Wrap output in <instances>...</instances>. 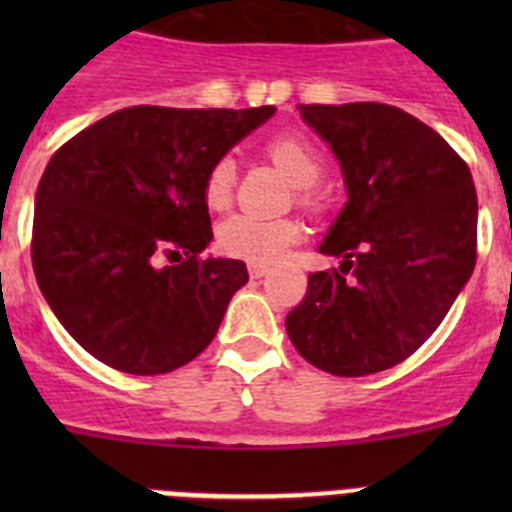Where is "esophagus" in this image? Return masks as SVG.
<instances>
[{"label":"esophagus","mask_w":512,"mask_h":512,"mask_svg":"<svg viewBox=\"0 0 512 512\" xmlns=\"http://www.w3.org/2000/svg\"><path fill=\"white\" fill-rule=\"evenodd\" d=\"M248 274H251V279H261L269 274V266L266 264H248Z\"/></svg>","instance_id":"obj_1"}]
</instances>
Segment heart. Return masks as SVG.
<instances>
[{
	"label": "heart",
	"instance_id": "b5f03b06",
	"mask_svg": "<svg viewBox=\"0 0 512 512\" xmlns=\"http://www.w3.org/2000/svg\"><path fill=\"white\" fill-rule=\"evenodd\" d=\"M266 153L284 174L297 184V200L305 207L320 205V192L315 189V182L323 174V156L305 135L287 133L277 135L269 140ZM235 179H238V166L233 156H220L210 166L205 176V202L212 210H225L233 202ZM302 225L295 217H264L230 215L220 230H217V246L223 253L235 256V259L251 261V264H271L282 259L287 248L300 241Z\"/></svg>",
	"mask_w": 512,
	"mask_h": 512
}]
</instances>
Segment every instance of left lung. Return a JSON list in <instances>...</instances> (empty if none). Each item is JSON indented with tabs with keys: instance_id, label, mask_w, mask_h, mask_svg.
<instances>
[{
	"instance_id": "8db88e82",
	"label": "left lung",
	"mask_w": 512,
	"mask_h": 512,
	"mask_svg": "<svg viewBox=\"0 0 512 512\" xmlns=\"http://www.w3.org/2000/svg\"><path fill=\"white\" fill-rule=\"evenodd\" d=\"M300 115L341 161L348 202L320 243L341 271L310 274L289 341L336 377L384 372L431 338L472 277V171L392 104H300Z\"/></svg>"
}]
</instances>
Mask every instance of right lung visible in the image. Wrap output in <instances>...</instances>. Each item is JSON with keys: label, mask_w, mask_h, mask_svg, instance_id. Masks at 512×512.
Wrapping results in <instances>:
<instances>
[{"label": "right lung", "mask_w": 512, "mask_h": 512, "mask_svg": "<svg viewBox=\"0 0 512 512\" xmlns=\"http://www.w3.org/2000/svg\"><path fill=\"white\" fill-rule=\"evenodd\" d=\"M271 115L274 107L138 104L53 153L35 192L33 269L45 302L94 359L153 377L210 346L248 271L202 259L212 241L202 187L217 158Z\"/></svg>", "instance_id": "right-lung-1"}]
</instances>
